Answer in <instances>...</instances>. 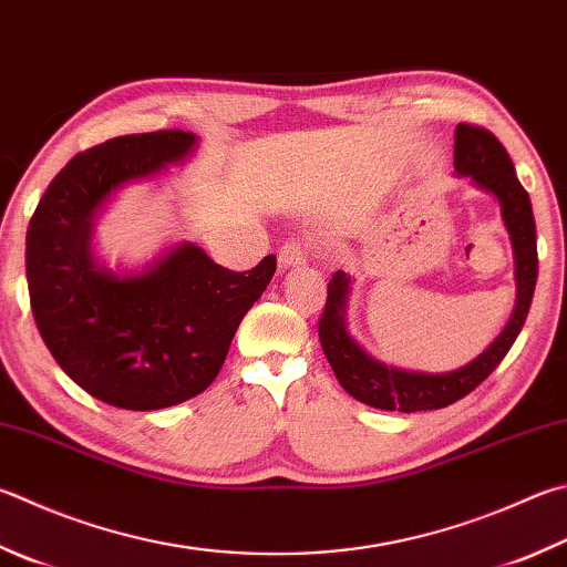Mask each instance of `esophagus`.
<instances>
[{"instance_id": "34e87169", "label": "esophagus", "mask_w": 567, "mask_h": 567, "mask_svg": "<svg viewBox=\"0 0 567 567\" xmlns=\"http://www.w3.org/2000/svg\"><path fill=\"white\" fill-rule=\"evenodd\" d=\"M307 260V252L302 248V243L290 240L282 245L280 257H277V262H280V270H292V267H300Z\"/></svg>"}]
</instances>
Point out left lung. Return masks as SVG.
<instances>
[{"label": "left lung", "instance_id": "1", "mask_svg": "<svg viewBox=\"0 0 567 567\" xmlns=\"http://www.w3.org/2000/svg\"><path fill=\"white\" fill-rule=\"evenodd\" d=\"M456 176L471 178L478 190L491 193L501 205V218L506 225L513 262H516V307H513L508 324L501 334L471 359L468 364L451 372H414L379 362L367 349L349 334L347 329V302L352 295V275L334 272L327 285V305L319 319V342L332 367L339 384L349 396L367 406L384 411H414L444 409L454 401L471 394L493 369H496L508 349L516 342L530 310V300L538 280V250H535V220L526 188H523L513 161L508 158L501 141L486 128L458 123L454 143Z\"/></svg>", "mask_w": 567, "mask_h": 567}]
</instances>
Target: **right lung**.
Segmentation results:
<instances>
[{"instance_id":"add662e5","label":"right lung","mask_w":567,"mask_h":567,"mask_svg":"<svg viewBox=\"0 0 567 567\" xmlns=\"http://www.w3.org/2000/svg\"><path fill=\"white\" fill-rule=\"evenodd\" d=\"M198 143L188 131L101 143L59 171L29 223L27 282L39 334L56 364L111 406L166 409L208 389L275 275V255L233 272L188 240L133 270H111L96 257L106 205L128 185L183 166Z\"/></svg>"}]
</instances>
